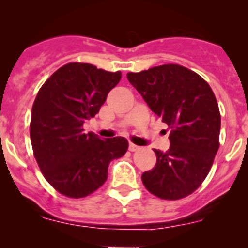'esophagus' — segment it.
Returning <instances> with one entry per match:
<instances>
[{
    "mask_svg": "<svg viewBox=\"0 0 248 248\" xmlns=\"http://www.w3.org/2000/svg\"><path fill=\"white\" fill-rule=\"evenodd\" d=\"M140 147L138 146V145H136V144H132V142H129V145H128V150L129 151H137V150H139Z\"/></svg>",
    "mask_w": 248,
    "mask_h": 248,
    "instance_id": "34e87169",
    "label": "esophagus"
}]
</instances>
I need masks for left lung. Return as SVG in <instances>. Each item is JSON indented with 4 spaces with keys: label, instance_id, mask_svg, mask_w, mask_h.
I'll return each instance as SVG.
<instances>
[{
    "label": "left lung",
    "instance_id": "left-lung-1",
    "mask_svg": "<svg viewBox=\"0 0 248 248\" xmlns=\"http://www.w3.org/2000/svg\"><path fill=\"white\" fill-rule=\"evenodd\" d=\"M127 79L170 129V147L167 152L154 150L156 166L142 172V184L158 198H185L201 186L218 151L216 97L201 76L180 64L128 73Z\"/></svg>",
    "mask_w": 248,
    "mask_h": 248
}]
</instances>
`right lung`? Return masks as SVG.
<instances>
[{
    "mask_svg": "<svg viewBox=\"0 0 248 248\" xmlns=\"http://www.w3.org/2000/svg\"><path fill=\"white\" fill-rule=\"evenodd\" d=\"M121 72H107L90 63L64 64L44 82L34 99L30 137L34 158L56 191L82 198L106 182L109 163L126 154L124 137L99 138L85 133Z\"/></svg>",
    "mask_w": 248,
    "mask_h": 248,
    "instance_id": "add662e5",
    "label": "right lung"
}]
</instances>
